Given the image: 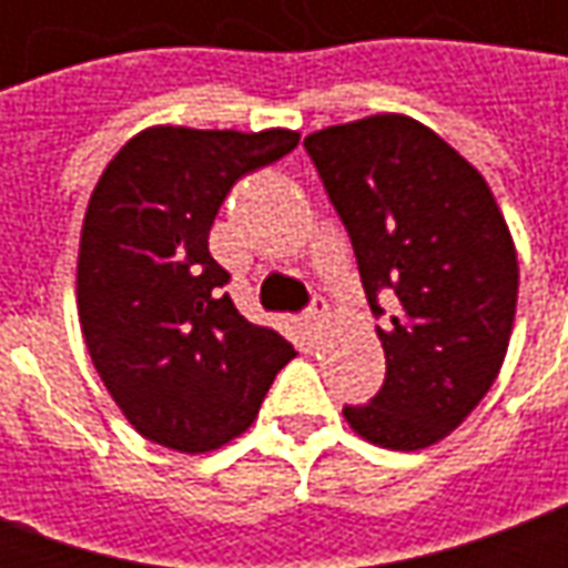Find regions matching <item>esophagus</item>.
<instances>
[{
    "mask_svg": "<svg viewBox=\"0 0 568 568\" xmlns=\"http://www.w3.org/2000/svg\"><path fill=\"white\" fill-rule=\"evenodd\" d=\"M297 322H301V328L313 337V334L322 328V322H325V301H322V297H313L310 307L297 316Z\"/></svg>",
    "mask_w": 568,
    "mask_h": 568,
    "instance_id": "obj_1",
    "label": "esophagus"
}]
</instances>
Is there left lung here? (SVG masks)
I'll use <instances>...</instances> for the list:
<instances>
[{
    "label": "left lung",
    "mask_w": 568,
    "mask_h": 568,
    "mask_svg": "<svg viewBox=\"0 0 568 568\" xmlns=\"http://www.w3.org/2000/svg\"><path fill=\"white\" fill-rule=\"evenodd\" d=\"M341 215L386 377L346 405L362 438L419 450L459 426L501 368L517 307V252L471 163L405 115H374L304 140Z\"/></svg>",
    "instance_id": "obj_1"
}]
</instances>
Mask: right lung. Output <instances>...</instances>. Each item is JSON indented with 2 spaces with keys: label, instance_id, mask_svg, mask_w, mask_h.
I'll return each mask as SVG.
<instances>
[{
  "label": "right lung",
  "instance_id": "right-lung-1",
  "mask_svg": "<svg viewBox=\"0 0 568 568\" xmlns=\"http://www.w3.org/2000/svg\"><path fill=\"white\" fill-rule=\"evenodd\" d=\"M297 145L292 130L151 128L93 187L79 248V320L93 368L142 438L179 453L252 426L295 346L248 322L210 255L227 191Z\"/></svg>",
  "mask_w": 568,
  "mask_h": 568
}]
</instances>
